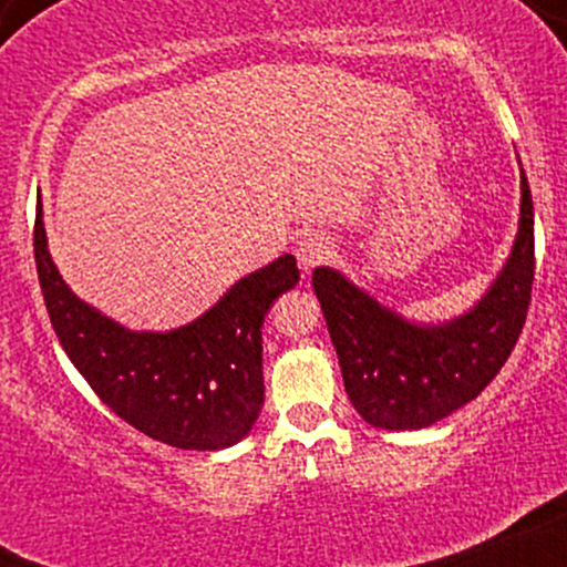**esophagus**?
Returning <instances> with one entry per match:
<instances>
[{
  "instance_id": "34e87169",
  "label": "esophagus",
  "mask_w": 567,
  "mask_h": 567,
  "mask_svg": "<svg viewBox=\"0 0 567 567\" xmlns=\"http://www.w3.org/2000/svg\"><path fill=\"white\" fill-rule=\"evenodd\" d=\"M333 252H336L333 239L324 237V234H306V237L298 239V245H296V258H298V264H301L303 271L324 264L330 256H333Z\"/></svg>"
}]
</instances>
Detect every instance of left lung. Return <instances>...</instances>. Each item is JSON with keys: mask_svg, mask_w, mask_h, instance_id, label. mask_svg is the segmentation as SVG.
<instances>
[{"mask_svg": "<svg viewBox=\"0 0 567 567\" xmlns=\"http://www.w3.org/2000/svg\"><path fill=\"white\" fill-rule=\"evenodd\" d=\"M519 229L504 269L461 317L410 322L330 266L311 275L343 386L375 429H426L464 408L496 379L523 333L533 288V199L519 171Z\"/></svg>", "mask_w": 567, "mask_h": 567, "instance_id": "1", "label": "left lung"}]
</instances>
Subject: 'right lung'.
Listing matches in <instances>:
<instances>
[{"label": "right lung", "mask_w": 567, "mask_h": 567, "mask_svg": "<svg viewBox=\"0 0 567 567\" xmlns=\"http://www.w3.org/2000/svg\"><path fill=\"white\" fill-rule=\"evenodd\" d=\"M34 258L58 341L122 421L181 451H220L247 437L264 405V317L301 279L296 258L285 252L250 271L167 333L127 330L71 292L50 258L42 205Z\"/></svg>", "instance_id": "add662e5"}]
</instances>
